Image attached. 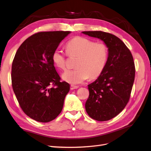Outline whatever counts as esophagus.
<instances>
[{
    "mask_svg": "<svg viewBox=\"0 0 151 151\" xmlns=\"http://www.w3.org/2000/svg\"><path fill=\"white\" fill-rule=\"evenodd\" d=\"M78 88H79V86H74V85H71L70 86V89H72V90H73V89H77Z\"/></svg>",
    "mask_w": 151,
    "mask_h": 151,
    "instance_id": "obj_1",
    "label": "esophagus"
}]
</instances>
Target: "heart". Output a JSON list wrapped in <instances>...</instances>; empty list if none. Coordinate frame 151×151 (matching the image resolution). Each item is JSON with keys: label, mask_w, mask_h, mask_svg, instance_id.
I'll list each match as a JSON object with an SVG mask.
<instances>
[{"label": "heart", "mask_w": 151, "mask_h": 151, "mask_svg": "<svg viewBox=\"0 0 151 151\" xmlns=\"http://www.w3.org/2000/svg\"><path fill=\"white\" fill-rule=\"evenodd\" d=\"M66 52L56 49L52 53V61L60 69L66 68L67 56H78L76 61L77 68L65 72L62 77L67 82L77 84L88 79L99 77L107 63L109 50L107 44L83 37L76 36L67 43Z\"/></svg>", "instance_id": "1"}]
</instances>
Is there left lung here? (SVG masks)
<instances>
[{"label":"left lung","instance_id":"8db88e82","mask_svg":"<svg viewBox=\"0 0 151 151\" xmlns=\"http://www.w3.org/2000/svg\"><path fill=\"white\" fill-rule=\"evenodd\" d=\"M83 33L101 39L108 47L107 63L98 79L88 85L89 95L85 104L92 119L108 121L119 114L128 103L135 80V63L131 51L116 35L102 31Z\"/></svg>","mask_w":151,"mask_h":151}]
</instances>
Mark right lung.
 Masks as SVG:
<instances>
[{
  "mask_svg": "<svg viewBox=\"0 0 151 151\" xmlns=\"http://www.w3.org/2000/svg\"><path fill=\"white\" fill-rule=\"evenodd\" d=\"M69 31L39 32L24 41L12 63V86L20 107L38 122L47 123L62 112L70 84L61 81L52 52Z\"/></svg>",
  "mask_w": 151,
  "mask_h": 151,
  "instance_id": "add662e5",
  "label": "right lung"
}]
</instances>
